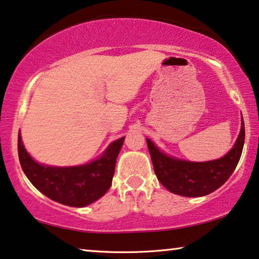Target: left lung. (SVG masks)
<instances>
[{"label": "left lung", "instance_id": "8db88e82", "mask_svg": "<svg viewBox=\"0 0 259 259\" xmlns=\"http://www.w3.org/2000/svg\"><path fill=\"white\" fill-rule=\"evenodd\" d=\"M244 122L234 148L220 159L193 163L167 157L153 143L146 140L151 154L153 169L158 180L169 192L183 196H203L221 187L229 179L240 161L244 145Z\"/></svg>", "mask_w": 259, "mask_h": 259}]
</instances>
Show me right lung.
Masks as SVG:
<instances>
[{"label":"right lung","instance_id":"right-lung-1","mask_svg":"<svg viewBox=\"0 0 259 259\" xmlns=\"http://www.w3.org/2000/svg\"><path fill=\"white\" fill-rule=\"evenodd\" d=\"M124 137L111 143L100 159L74 167L39 165L29 156L18 133V157L25 176L38 191L65 206L83 207L105 195L111 186L116 158Z\"/></svg>","mask_w":259,"mask_h":259}]
</instances>
